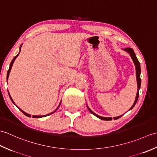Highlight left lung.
<instances>
[{
    "label": "left lung",
    "mask_w": 157,
    "mask_h": 157,
    "mask_svg": "<svg viewBox=\"0 0 157 157\" xmlns=\"http://www.w3.org/2000/svg\"><path fill=\"white\" fill-rule=\"evenodd\" d=\"M124 51H127L129 53L130 56H131V57L133 60V61H134V64H135V66H136V79H137V85H138V91H137V94H136V99H135V101L134 102V105H132V106L131 108H130L129 110H131L132 109H133V107L135 106L136 103L137 102V101L138 99V96H139V90L140 88V86H141V79H140V73H141V69H140V63L138 61V60L137 59V57H136V56L135 55V53L134 52V51H133V49L131 48H124ZM88 109L90 111V112L92 114H93L94 115H95L96 117H97L98 118L101 119H102V120H106V121H109V120H112V118L111 117H101L99 116L98 115L95 114V113L94 112H92L90 109L88 108ZM123 115H121V116H119V117H113V119H114L115 120V119H117L121 117V116H123Z\"/></svg>",
    "instance_id": "8db88e82"
}]
</instances>
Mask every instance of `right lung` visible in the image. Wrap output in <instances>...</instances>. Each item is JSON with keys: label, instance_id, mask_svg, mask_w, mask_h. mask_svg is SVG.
Returning a JSON list of instances; mask_svg holds the SVG:
<instances>
[{"label": "right lung", "instance_id": "1", "mask_svg": "<svg viewBox=\"0 0 157 157\" xmlns=\"http://www.w3.org/2000/svg\"><path fill=\"white\" fill-rule=\"evenodd\" d=\"M21 46H20V51H21ZM19 54L17 55H16L15 56V57L14 58H13V60H12V61L11 62V63H10V67H9V70H8V71H7V76H6V80H7V79H8V78H9V73H10V71H11V68H12V66H13V63H14V61H15V59L17 58V56L19 55ZM9 97H10V98H11V101L13 102V103H14V104H15V102H13V99H12V98L11 97V95H10V94H9ZM60 105H61V103H60V104H59V106H58V107H57V109H56V110H55V111H54V112H52V113H49V114H48V115H42V116H37V115H33L32 116V117L33 118H40V117H46V116H48V115H51V114H52V113H54L56 111V110H57L58 109V108L59 107V106H60ZM19 109L20 110V111H21L23 113V114H24L25 115H26V116H28V117H31V115H29V114H28V113H26L25 112H24V111H22V110L21 109H20L19 108Z\"/></svg>", "mask_w": 157, "mask_h": 157}]
</instances>
